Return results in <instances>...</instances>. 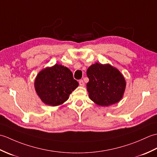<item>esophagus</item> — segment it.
Here are the masks:
<instances>
[{
	"mask_svg": "<svg viewBox=\"0 0 157 157\" xmlns=\"http://www.w3.org/2000/svg\"><path fill=\"white\" fill-rule=\"evenodd\" d=\"M79 84L80 86H84V81L82 80V79H80V80L79 81Z\"/></svg>",
	"mask_w": 157,
	"mask_h": 157,
	"instance_id": "esophagus-1",
	"label": "esophagus"
}]
</instances>
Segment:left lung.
Returning <instances> with one entry per match:
<instances>
[{"mask_svg": "<svg viewBox=\"0 0 157 157\" xmlns=\"http://www.w3.org/2000/svg\"><path fill=\"white\" fill-rule=\"evenodd\" d=\"M87 90L96 105L107 106L119 102L124 94L126 82L119 70L109 64L96 63L87 70Z\"/></svg>", "mask_w": 157, "mask_h": 157, "instance_id": "left-lung-1", "label": "left lung"}]
</instances>
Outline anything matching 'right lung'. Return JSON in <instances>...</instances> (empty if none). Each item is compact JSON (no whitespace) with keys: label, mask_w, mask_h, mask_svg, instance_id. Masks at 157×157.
<instances>
[{"label":"right lung","mask_w":157,"mask_h":157,"mask_svg":"<svg viewBox=\"0 0 157 157\" xmlns=\"http://www.w3.org/2000/svg\"><path fill=\"white\" fill-rule=\"evenodd\" d=\"M78 85L70 69L59 64L42 69L34 82L36 93L41 101L52 106L65 102Z\"/></svg>","instance_id":"add662e5"}]
</instances>
